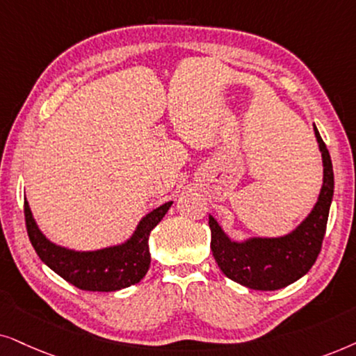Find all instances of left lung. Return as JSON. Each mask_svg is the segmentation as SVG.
I'll return each instance as SVG.
<instances>
[{
  "label": "left lung",
  "instance_id": "obj_1",
  "mask_svg": "<svg viewBox=\"0 0 356 356\" xmlns=\"http://www.w3.org/2000/svg\"><path fill=\"white\" fill-rule=\"evenodd\" d=\"M314 134L322 153L324 184L309 216L293 233L283 238H254L234 243L222 233L215 218H208L211 252L218 267L227 278L250 290L273 291L291 285L309 272L321 252L334 195V169L329 149L316 125Z\"/></svg>",
  "mask_w": 356,
  "mask_h": 356
}]
</instances>
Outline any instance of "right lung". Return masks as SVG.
<instances>
[{"instance_id": "obj_1", "label": "right lung", "mask_w": 356, "mask_h": 356, "mask_svg": "<svg viewBox=\"0 0 356 356\" xmlns=\"http://www.w3.org/2000/svg\"><path fill=\"white\" fill-rule=\"evenodd\" d=\"M170 205L172 202H168L148 213L127 243L92 252H76L50 243L37 227L27 200H24V216L37 255L63 280L84 291H117L138 283L148 272L149 233Z\"/></svg>"}]
</instances>
